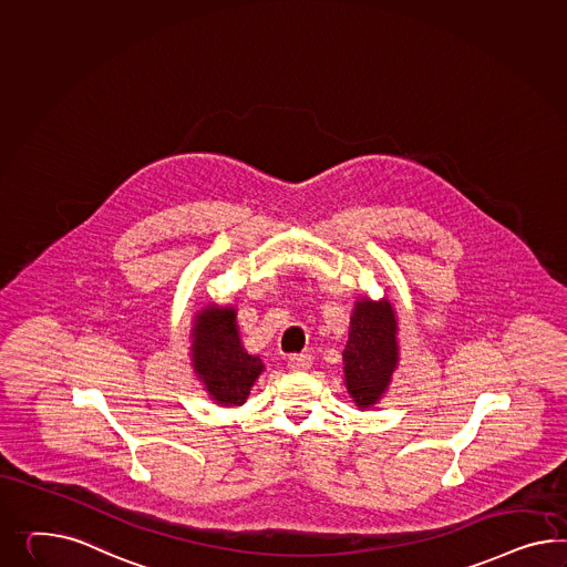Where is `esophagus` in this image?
Segmentation results:
<instances>
[{
  "label": "esophagus",
  "mask_w": 567,
  "mask_h": 567,
  "mask_svg": "<svg viewBox=\"0 0 567 567\" xmlns=\"http://www.w3.org/2000/svg\"><path fill=\"white\" fill-rule=\"evenodd\" d=\"M311 363H313V359L307 352H297V354L289 357V369H292V371H306V369L311 368Z\"/></svg>",
  "instance_id": "34e87169"
}]
</instances>
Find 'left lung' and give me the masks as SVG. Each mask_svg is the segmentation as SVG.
Here are the masks:
<instances>
[{
    "mask_svg": "<svg viewBox=\"0 0 567 567\" xmlns=\"http://www.w3.org/2000/svg\"><path fill=\"white\" fill-rule=\"evenodd\" d=\"M347 388L359 406L382 396L396 368V320L388 301H357L344 349Z\"/></svg>",
    "mask_w": 567,
    "mask_h": 567,
    "instance_id": "1",
    "label": "left lung"
}]
</instances>
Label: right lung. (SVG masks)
Wrapping results in <instances>:
<instances>
[{
    "instance_id": "add662e5",
    "label": "right lung",
    "mask_w": 567,
    "mask_h": 567,
    "mask_svg": "<svg viewBox=\"0 0 567 567\" xmlns=\"http://www.w3.org/2000/svg\"><path fill=\"white\" fill-rule=\"evenodd\" d=\"M194 328V365L208 392L220 404H244L260 375L261 361L245 352L235 309H204Z\"/></svg>"
}]
</instances>
